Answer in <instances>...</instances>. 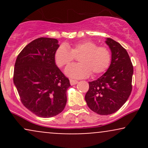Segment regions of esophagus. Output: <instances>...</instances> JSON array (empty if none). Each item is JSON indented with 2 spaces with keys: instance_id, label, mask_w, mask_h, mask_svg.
I'll use <instances>...</instances> for the list:
<instances>
[{
  "instance_id": "esophagus-1",
  "label": "esophagus",
  "mask_w": 148,
  "mask_h": 148,
  "mask_svg": "<svg viewBox=\"0 0 148 148\" xmlns=\"http://www.w3.org/2000/svg\"><path fill=\"white\" fill-rule=\"evenodd\" d=\"M69 81H70V84L72 85V86L76 85L78 83V81H76V80H74V79H70L69 80Z\"/></svg>"
}]
</instances>
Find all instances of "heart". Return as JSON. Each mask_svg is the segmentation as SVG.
<instances>
[{
	"label": "heart",
	"instance_id": "1",
	"mask_svg": "<svg viewBox=\"0 0 148 148\" xmlns=\"http://www.w3.org/2000/svg\"><path fill=\"white\" fill-rule=\"evenodd\" d=\"M79 55V63L71 64L65 69V74L74 79L86 78L91 73L92 76L99 75L106 72L111 64L110 51L105 47H97L90 40H82L72 46L60 45L54 53V60L58 67H63Z\"/></svg>",
	"mask_w": 148,
	"mask_h": 148
}]
</instances>
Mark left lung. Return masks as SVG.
<instances>
[{
	"mask_svg": "<svg viewBox=\"0 0 148 148\" xmlns=\"http://www.w3.org/2000/svg\"><path fill=\"white\" fill-rule=\"evenodd\" d=\"M106 43L111 51V64L101 77L89 82V90L85 96L88 107L99 115L118 111L132 90L134 69L128 53L113 39L107 38Z\"/></svg>",
	"mask_w": 148,
	"mask_h": 148,
	"instance_id": "1",
	"label": "left lung"
}]
</instances>
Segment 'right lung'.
<instances>
[{
  "label": "right lung",
  "instance_id": "1",
  "mask_svg": "<svg viewBox=\"0 0 148 148\" xmlns=\"http://www.w3.org/2000/svg\"><path fill=\"white\" fill-rule=\"evenodd\" d=\"M56 39L40 37L27 45L14 64V84L22 103L34 114L51 118L63 111L69 80L56 64Z\"/></svg>",
  "mask_w": 148,
  "mask_h": 148
}]
</instances>
